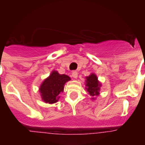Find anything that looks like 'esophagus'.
Returning a JSON list of instances; mask_svg holds the SVG:
<instances>
[{
	"mask_svg": "<svg viewBox=\"0 0 145 145\" xmlns=\"http://www.w3.org/2000/svg\"><path fill=\"white\" fill-rule=\"evenodd\" d=\"M71 76L74 78H77V77H78V72L76 71H74L72 72V74H71Z\"/></svg>",
	"mask_w": 145,
	"mask_h": 145,
	"instance_id": "obj_1",
	"label": "esophagus"
}]
</instances>
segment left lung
Instances as JSON below:
<instances>
[{"label": "left lung", "instance_id": "8db88e82", "mask_svg": "<svg viewBox=\"0 0 145 145\" xmlns=\"http://www.w3.org/2000/svg\"><path fill=\"white\" fill-rule=\"evenodd\" d=\"M86 90L91 96V100H95L96 97L100 95V87L102 83L98 81V78L95 74L92 73L88 76L86 77Z\"/></svg>", "mask_w": 145, "mask_h": 145}]
</instances>
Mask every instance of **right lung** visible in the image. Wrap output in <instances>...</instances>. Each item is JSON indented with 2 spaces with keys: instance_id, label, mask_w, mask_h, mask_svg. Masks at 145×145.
Here are the masks:
<instances>
[{
  "instance_id": "right-lung-1",
  "label": "right lung",
  "mask_w": 145,
  "mask_h": 145,
  "mask_svg": "<svg viewBox=\"0 0 145 145\" xmlns=\"http://www.w3.org/2000/svg\"><path fill=\"white\" fill-rule=\"evenodd\" d=\"M70 80V77L66 74H59L58 71L53 70L39 87L42 100L48 104L57 102L64 91V84Z\"/></svg>"
}]
</instances>
